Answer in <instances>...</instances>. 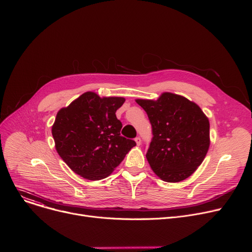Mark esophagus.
<instances>
[{
	"mask_svg": "<svg viewBox=\"0 0 252 252\" xmlns=\"http://www.w3.org/2000/svg\"><path fill=\"white\" fill-rule=\"evenodd\" d=\"M135 141H136L137 145H140L141 144V138L140 137H136L135 138Z\"/></svg>",
	"mask_w": 252,
	"mask_h": 252,
	"instance_id": "1",
	"label": "esophagus"
}]
</instances>
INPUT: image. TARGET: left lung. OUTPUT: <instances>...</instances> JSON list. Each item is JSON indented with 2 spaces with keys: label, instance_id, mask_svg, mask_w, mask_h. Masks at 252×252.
Returning a JSON list of instances; mask_svg holds the SVG:
<instances>
[{
  "label": "left lung",
  "instance_id": "8db88e82",
  "mask_svg": "<svg viewBox=\"0 0 252 252\" xmlns=\"http://www.w3.org/2000/svg\"><path fill=\"white\" fill-rule=\"evenodd\" d=\"M136 101L152 125L146 159L154 172L167 183L189 178L209 151L208 117L195 102L170 92H164L157 100Z\"/></svg>",
  "mask_w": 252,
  "mask_h": 252
}]
</instances>
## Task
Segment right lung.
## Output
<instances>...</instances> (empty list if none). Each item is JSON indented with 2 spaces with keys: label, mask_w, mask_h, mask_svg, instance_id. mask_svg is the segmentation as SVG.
I'll list each match as a JSON object with an SVG mask.
<instances>
[{
  "label": "right lung",
  "mask_w": 252,
  "mask_h": 252,
  "mask_svg": "<svg viewBox=\"0 0 252 252\" xmlns=\"http://www.w3.org/2000/svg\"><path fill=\"white\" fill-rule=\"evenodd\" d=\"M124 97H99L85 92L62 108L52 126L56 151L69 168L90 181L107 178L136 145L120 136L115 112Z\"/></svg>",
  "instance_id": "right-lung-1"
}]
</instances>
